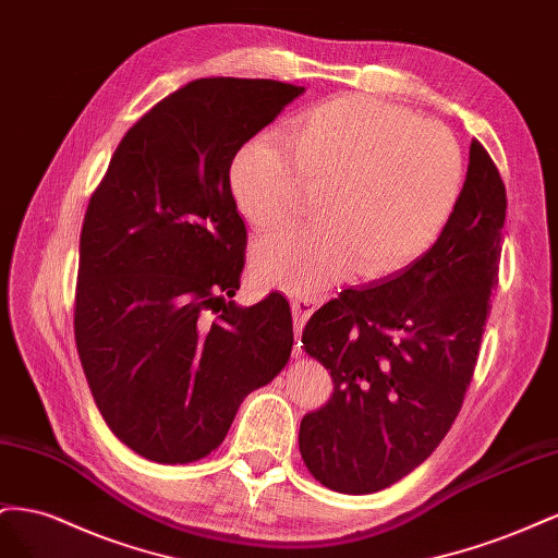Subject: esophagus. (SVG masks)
<instances>
[{
	"label": "esophagus",
	"instance_id": "34e87169",
	"mask_svg": "<svg viewBox=\"0 0 558 558\" xmlns=\"http://www.w3.org/2000/svg\"><path fill=\"white\" fill-rule=\"evenodd\" d=\"M315 306H317V301L311 299V296H294V299H292V317H294V337H296V339L301 337V329H304V325H306L308 317L313 315ZM299 345H301V343L294 345V355L301 353Z\"/></svg>",
	"mask_w": 558,
	"mask_h": 558
}]
</instances>
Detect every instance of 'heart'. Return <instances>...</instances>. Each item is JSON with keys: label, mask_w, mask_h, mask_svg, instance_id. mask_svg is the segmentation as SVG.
Wrapping results in <instances>:
<instances>
[{"label": "heart", "mask_w": 558, "mask_h": 558, "mask_svg": "<svg viewBox=\"0 0 558 558\" xmlns=\"http://www.w3.org/2000/svg\"><path fill=\"white\" fill-rule=\"evenodd\" d=\"M463 180V149L447 125L360 93L296 111L280 142H245L229 168L235 208L259 233L290 225L306 189H323L317 225L254 247V276L290 292L325 288L353 264L384 276L416 259L447 225Z\"/></svg>", "instance_id": "obj_1"}]
</instances>
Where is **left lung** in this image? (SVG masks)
<instances>
[{"label":"left lung","mask_w":558,"mask_h":558,"mask_svg":"<svg viewBox=\"0 0 558 558\" xmlns=\"http://www.w3.org/2000/svg\"><path fill=\"white\" fill-rule=\"evenodd\" d=\"M505 210L500 172L472 140L437 243L313 313L301 341L329 369L333 392L301 421L299 451L323 486L350 496L388 488L447 437L498 284Z\"/></svg>","instance_id":"left-lung-1"}]
</instances>
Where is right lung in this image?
<instances>
[{
    "label": "right lung",
    "instance_id": "obj_1",
    "mask_svg": "<svg viewBox=\"0 0 558 558\" xmlns=\"http://www.w3.org/2000/svg\"><path fill=\"white\" fill-rule=\"evenodd\" d=\"M304 93L270 78H196L123 135L78 243L74 337L105 423L154 463L225 441L245 397L294 343L288 299L235 306L247 231L229 168Z\"/></svg>",
    "mask_w": 558,
    "mask_h": 558
}]
</instances>
